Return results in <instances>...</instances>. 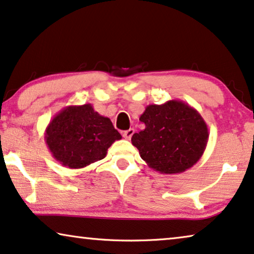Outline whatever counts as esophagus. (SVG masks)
I'll use <instances>...</instances> for the list:
<instances>
[{"label":"esophagus","mask_w":254,"mask_h":254,"mask_svg":"<svg viewBox=\"0 0 254 254\" xmlns=\"http://www.w3.org/2000/svg\"><path fill=\"white\" fill-rule=\"evenodd\" d=\"M134 133H135L134 128H129V129H128V130H125V131H124L123 136H124V137L126 138V139H130V137H131V136H133Z\"/></svg>","instance_id":"obj_1"}]
</instances>
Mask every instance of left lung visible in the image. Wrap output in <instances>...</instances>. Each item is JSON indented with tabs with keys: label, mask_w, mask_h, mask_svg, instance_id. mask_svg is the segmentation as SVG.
Wrapping results in <instances>:
<instances>
[{
	"label": "left lung",
	"mask_w": 254,
	"mask_h": 254,
	"mask_svg": "<svg viewBox=\"0 0 254 254\" xmlns=\"http://www.w3.org/2000/svg\"><path fill=\"white\" fill-rule=\"evenodd\" d=\"M145 128L131 137L139 156L153 171L179 174L192 167L206 149L207 125L200 113L178 100L151 104L139 117Z\"/></svg>",
	"instance_id": "8db88e82"
}]
</instances>
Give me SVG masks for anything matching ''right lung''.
Masks as SVG:
<instances>
[{"instance_id":"right-lung-1","label":"right lung","mask_w":254,"mask_h":254,"mask_svg":"<svg viewBox=\"0 0 254 254\" xmlns=\"http://www.w3.org/2000/svg\"><path fill=\"white\" fill-rule=\"evenodd\" d=\"M45 139L58 163L75 170L103 159L121 135L111 120L91 104H83L66 106L58 112L46 128Z\"/></svg>"}]
</instances>
